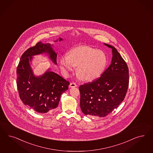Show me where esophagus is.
Returning <instances> with one entry per match:
<instances>
[{
  "instance_id": "1",
  "label": "esophagus",
  "mask_w": 153,
  "mask_h": 153,
  "mask_svg": "<svg viewBox=\"0 0 153 153\" xmlns=\"http://www.w3.org/2000/svg\"><path fill=\"white\" fill-rule=\"evenodd\" d=\"M78 85L75 83H71L69 85V88H73V87H76Z\"/></svg>"
}]
</instances>
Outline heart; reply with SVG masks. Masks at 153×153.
Returning <instances> with one entry per match:
<instances>
[{"label":"heart","instance_id":"heart-1","mask_svg":"<svg viewBox=\"0 0 153 153\" xmlns=\"http://www.w3.org/2000/svg\"><path fill=\"white\" fill-rule=\"evenodd\" d=\"M108 63L106 53L101 50L82 45L70 50L59 59V68L65 75L77 66L76 73L84 81L98 79L103 74Z\"/></svg>","mask_w":153,"mask_h":153}]
</instances>
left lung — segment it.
<instances>
[{
    "label": "left lung",
    "instance_id": "obj_1",
    "mask_svg": "<svg viewBox=\"0 0 153 153\" xmlns=\"http://www.w3.org/2000/svg\"><path fill=\"white\" fill-rule=\"evenodd\" d=\"M104 45L112 49L111 64L100 78L79 87L80 106L86 115L106 117L118 107L127 92V65L115 47Z\"/></svg>",
    "mask_w": 153,
    "mask_h": 153
}]
</instances>
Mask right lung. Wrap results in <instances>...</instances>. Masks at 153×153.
<instances>
[{"label":"right lung","instance_id":"1","mask_svg":"<svg viewBox=\"0 0 153 153\" xmlns=\"http://www.w3.org/2000/svg\"><path fill=\"white\" fill-rule=\"evenodd\" d=\"M61 38L55 42L62 41ZM53 45L38 42L22 55L17 68V86L20 99L25 105L37 113H47L57 108L61 94L68 89L69 82L48 69L44 74L36 75L31 68L34 56L46 54L57 65V53Z\"/></svg>","mask_w":153,"mask_h":153}]
</instances>
